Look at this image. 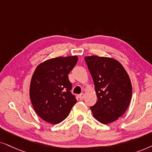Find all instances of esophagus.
<instances>
[{
	"instance_id": "34e87169",
	"label": "esophagus",
	"mask_w": 152,
	"mask_h": 152,
	"mask_svg": "<svg viewBox=\"0 0 152 152\" xmlns=\"http://www.w3.org/2000/svg\"><path fill=\"white\" fill-rule=\"evenodd\" d=\"M78 98H79L80 100H83L84 98H85V94L84 93H81V94H79V96H78Z\"/></svg>"
}]
</instances>
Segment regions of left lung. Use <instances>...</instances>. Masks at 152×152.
Masks as SVG:
<instances>
[{"label":"left lung","mask_w":152,"mask_h":152,"mask_svg":"<svg viewBox=\"0 0 152 152\" xmlns=\"http://www.w3.org/2000/svg\"><path fill=\"white\" fill-rule=\"evenodd\" d=\"M85 60L94 80L97 102L91 106L93 116L104 124L124 115L130 104L132 86L120 62L110 58L86 56Z\"/></svg>","instance_id":"obj_1"}]
</instances>
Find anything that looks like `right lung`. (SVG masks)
I'll return each mask as SVG.
<instances>
[{
	"mask_svg": "<svg viewBox=\"0 0 152 152\" xmlns=\"http://www.w3.org/2000/svg\"><path fill=\"white\" fill-rule=\"evenodd\" d=\"M78 61L77 56L58 57L39 64L32 76L30 98L42 120L57 124L66 119L76 99L71 93L68 74Z\"/></svg>",
	"mask_w": 152,
	"mask_h": 152,
	"instance_id": "1",
	"label": "right lung"
}]
</instances>
